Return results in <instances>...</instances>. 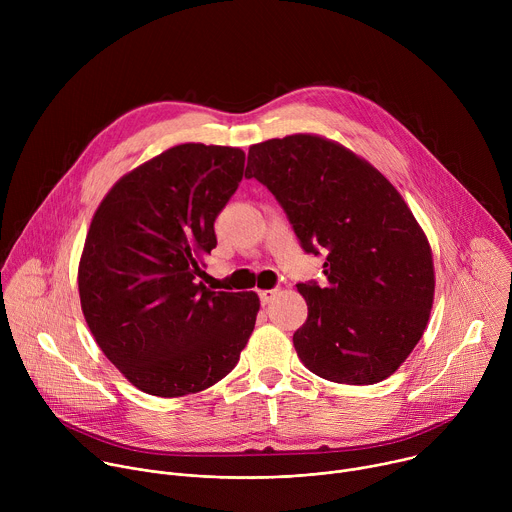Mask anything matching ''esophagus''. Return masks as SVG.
<instances>
[{"label": "esophagus", "instance_id": "esophagus-1", "mask_svg": "<svg viewBox=\"0 0 512 512\" xmlns=\"http://www.w3.org/2000/svg\"><path fill=\"white\" fill-rule=\"evenodd\" d=\"M259 298H261V304L267 306V304H271L277 298V289H261L259 291Z\"/></svg>", "mask_w": 512, "mask_h": 512}]
</instances>
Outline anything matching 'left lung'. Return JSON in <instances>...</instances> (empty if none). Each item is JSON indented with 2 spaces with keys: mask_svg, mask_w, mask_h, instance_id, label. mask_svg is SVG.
Returning a JSON list of instances; mask_svg holds the SVG:
<instances>
[{
  "mask_svg": "<svg viewBox=\"0 0 512 512\" xmlns=\"http://www.w3.org/2000/svg\"><path fill=\"white\" fill-rule=\"evenodd\" d=\"M245 176L273 192L308 253L326 255L328 283H298L308 304L294 334L302 362L344 385L391 377L423 336L435 291L427 235L399 190L314 133L251 145Z\"/></svg>",
  "mask_w": 512,
  "mask_h": 512,
  "instance_id": "1",
  "label": "left lung"
}]
</instances>
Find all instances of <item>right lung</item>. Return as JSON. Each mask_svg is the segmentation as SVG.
<instances>
[{
	"mask_svg": "<svg viewBox=\"0 0 512 512\" xmlns=\"http://www.w3.org/2000/svg\"><path fill=\"white\" fill-rule=\"evenodd\" d=\"M245 152L180 143L105 194L79 261L81 308L95 342L139 391L182 397L225 379L259 312L255 291H212L204 259L214 218L235 194Z\"/></svg>",
	"mask_w": 512,
	"mask_h": 512,
	"instance_id": "obj_1",
	"label": "right lung"
}]
</instances>
